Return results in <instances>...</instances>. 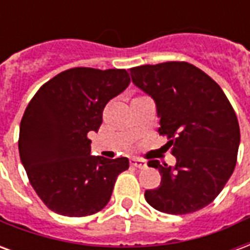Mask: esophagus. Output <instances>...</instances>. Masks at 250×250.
I'll list each match as a JSON object with an SVG mask.
<instances>
[{"instance_id":"1","label":"esophagus","mask_w":250,"mask_h":250,"mask_svg":"<svg viewBox=\"0 0 250 250\" xmlns=\"http://www.w3.org/2000/svg\"><path fill=\"white\" fill-rule=\"evenodd\" d=\"M130 163L134 166V167L138 168H146L147 167V162L143 161V159H139V158H131Z\"/></svg>"}]
</instances>
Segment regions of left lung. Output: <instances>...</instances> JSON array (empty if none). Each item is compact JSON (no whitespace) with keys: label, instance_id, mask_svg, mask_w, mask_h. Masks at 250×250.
Here are the masks:
<instances>
[{"label":"left lung","instance_id":"obj_1","mask_svg":"<svg viewBox=\"0 0 250 250\" xmlns=\"http://www.w3.org/2000/svg\"><path fill=\"white\" fill-rule=\"evenodd\" d=\"M134 85L157 107L158 132L167 135L177 162L150 161L162 181L145 198L154 209L188 214L208 206L236 167L240 127L224 91L188 62H170L131 68Z\"/></svg>","mask_w":250,"mask_h":250}]
</instances>
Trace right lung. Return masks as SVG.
Here are the masks:
<instances>
[{
	"label": "right lung",
	"instance_id": "right-lung-1",
	"mask_svg": "<svg viewBox=\"0 0 250 250\" xmlns=\"http://www.w3.org/2000/svg\"><path fill=\"white\" fill-rule=\"evenodd\" d=\"M130 84L125 69L72 68L37 91L20 125V158L41 201L57 214L84 217L108 204L125 157L91 155L105 104Z\"/></svg>",
	"mask_w": 250,
	"mask_h": 250
}]
</instances>
